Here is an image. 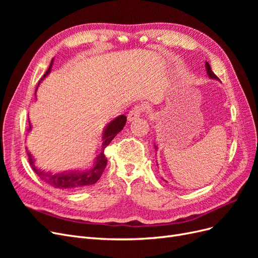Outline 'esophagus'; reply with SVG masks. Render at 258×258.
Returning a JSON list of instances; mask_svg holds the SVG:
<instances>
[{"label": "esophagus", "instance_id": "1", "mask_svg": "<svg viewBox=\"0 0 258 258\" xmlns=\"http://www.w3.org/2000/svg\"><path fill=\"white\" fill-rule=\"evenodd\" d=\"M145 111V107L143 105H136L134 108H131L128 114V121L135 120L138 117L142 115V113Z\"/></svg>", "mask_w": 258, "mask_h": 258}]
</instances>
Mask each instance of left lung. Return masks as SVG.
I'll return each instance as SVG.
<instances>
[{
    "mask_svg": "<svg viewBox=\"0 0 258 258\" xmlns=\"http://www.w3.org/2000/svg\"><path fill=\"white\" fill-rule=\"evenodd\" d=\"M206 69H207V73H208V75H209V77L210 79H214V80H218V77L213 73V71H212V69H211V67H210V64L208 63V62H206ZM156 147V146H155Z\"/></svg>",
    "mask_w": 258,
    "mask_h": 258,
    "instance_id": "obj_1",
    "label": "left lung"
}]
</instances>
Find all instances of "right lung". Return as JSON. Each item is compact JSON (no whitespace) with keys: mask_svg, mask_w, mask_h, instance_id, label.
Wrapping results in <instances>:
<instances>
[{"mask_svg":"<svg viewBox=\"0 0 258 258\" xmlns=\"http://www.w3.org/2000/svg\"><path fill=\"white\" fill-rule=\"evenodd\" d=\"M51 67H52V61L47 70V72L44 74L40 83L42 82L44 77L50 72ZM36 89H37V87H36ZM126 121H127V117L124 115H120L107 124L104 132H103L102 152L100 153V155H98V157L96 158V161H95V166H93V168L89 171H86V172H68V173L51 174V173L45 172V171L37 169L34 165V160L32 158V156H31V154L29 152H27L30 165H31V167H32L34 172L38 176H40L41 179H43V181L46 183H48L49 185L54 187V188L76 189V188H82V187H86V186L95 184L100 178V176L102 175L103 171L106 167V163H107V159L104 155V148L111 143V141L116 137V135L122 130L124 124H126ZM30 130H31V123L29 124V128H28V131H30Z\"/></svg>","mask_w":258,"mask_h":258,"instance_id":"add662e5","label":"right lung"}]
</instances>
